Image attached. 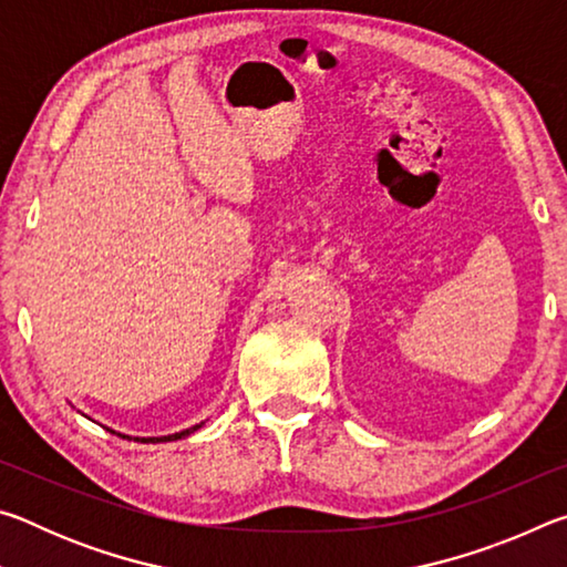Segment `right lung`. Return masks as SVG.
<instances>
[{
	"label": "right lung",
	"mask_w": 567,
	"mask_h": 567,
	"mask_svg": "<svg viewBox=\"0 0 567 567\" xmlns=\"http://www.w3.org/2000/svg\"><path fill=\"white\" fill-rule=\"evenodd\" d=\"M84 417H87V415H84ZM203 425H205V422H199V425H192V427H187V430H182V433H175V435H162V437H130V435H122V433H117V430H112V427H104V430H110L112 435H120V437L134 440V443H172V440H182V437L192 435V433H195V430H199Z\"/></svg>",
	"instance_id": "obj_1"
}]
</instances>
